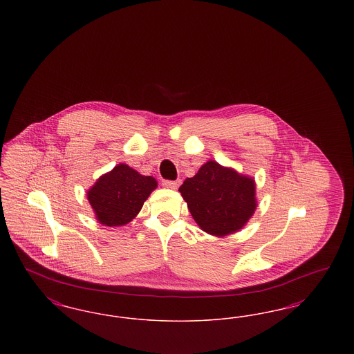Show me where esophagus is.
<instances>
[{
  "label": "esophagus",
  "mask_w": 354,
  "mask_h": 354,
  "mask_svg": "<svg viewBox=\"0 0 354 354\" xmlns=\"http://www.w3.org/2000/svg\"><path fill=\"white\" fill-rule=\"evenodd\" d=\"M182 183V180L180 179H176V180H163V185H166V187H169V188H178L179 185Z\"/></svg>",
  "instance_id": "1"
}]
</instances>
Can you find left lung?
<instances>
[{"instance_id":"left-lung-1","label":"left lung","mask_w":354,"mask_h":354,"mask_svg":"<svg viewBox=\"0 0 354 354\" xmlns=\"http://www.w3.org/2000/svg\"><path fill=\"white\" fill-rule=\"evenodd\" d=\"M254 182L216 162L203 165L179 191L203 231L224 236L240 230L256 209Z\"/></svg>"}]
</instances>
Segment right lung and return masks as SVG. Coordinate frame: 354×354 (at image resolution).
I'll use <instances>...</instances> for the list:
<instances>
[{
    "mask_svg": "<svg viewBox=\"0 0 354 354\" xmlns=\"http://www.w3.org/2000/svg\"><path fill=\"white\" fill-rule=\"evenodd\" d=\"M155 188L156 180L152 176H143L127 165H118L90 188L87 199L100 223L118 227L134 219Z\"/></svg>",
    "mask_w": 354,
    "mask_h": 354,
    "instance_id": "obj_1",
    "label": "right lung"
}]
</instances>
